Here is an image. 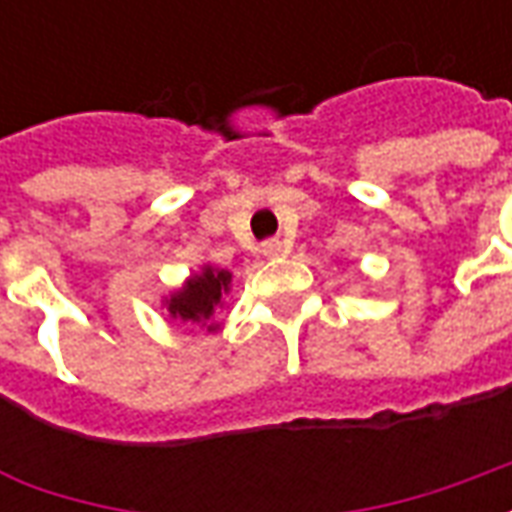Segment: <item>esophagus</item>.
I'll return each mask as SVG.
<instances>
[{"label":"esophagus","instance_id":"esophagus-1","mask_svg":"<svg viewBox=\"0 0 512 512\" xmlns=\"http://www.w3.org/2000/svg\"><path fill=\"white\" fill-rule=\"evenodd\" d=\"M285 249H288V246L282 244V241H279V238H271V241H266V244H263V255H268V257H277V255H282V252H285Z\"/></svg>","mask_w":512,"mask_h":512}]
</instances>
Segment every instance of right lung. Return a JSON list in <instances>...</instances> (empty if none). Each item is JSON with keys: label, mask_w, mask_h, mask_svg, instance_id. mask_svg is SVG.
Returning <instances> with one entry per match:
<instances>
[{"label": "right lung", "mask_w": 512, "mask_h": 512, "mask_svg": "<svg viewBox=\"0 0 512 512\" xmlns=\"http://www.w3.org/2000/svg\"><path fill=\"white\" fill-rule=\"evenodd\" d=\"M233 288V274L227 268H216L205 263L200 271H194L180 288L161 299V307L167 310L172 321L186 326H200L205 332H219L222 323L216 321V312L224 307V299Z\"/></svg>", "instance_id": "add662e5"}]
</instances>
